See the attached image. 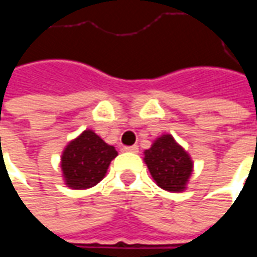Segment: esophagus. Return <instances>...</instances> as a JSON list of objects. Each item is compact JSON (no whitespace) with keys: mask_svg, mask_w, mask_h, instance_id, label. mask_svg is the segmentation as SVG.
<instances>
[{"mask_svg":"<svg viewBox=\"0 0 257 257\" xmlns=\"http://www.w3.org/2000/svg\"><path fill=\"white\" fill-rule=\"evenodd\" d=\"M123 150L129 151V153H138L139 147L138 146H126V147H123Z\"/></svg>","mask_w":257,"mask_h":257,"instance_id":"1","label":"esophagus"}]
</instances>
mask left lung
<instances>
[{
  "label": "left lung",
  "instance_id": "left-lung-1",
  "mask_svg": "<svg viewBox=\"0 0 257 257\" xmlns=\"http://www.w3.org/2000/svg\"><path fill=\"white\" fill-rule=\"evenodd\" d=\"M145 162L156 183L172 193L183 191L193 172L191 158L172 135L160 136L145 151Z\"/></svg>",
  "mask_w": 257,
  "mask_h": 257
}]
</instances>
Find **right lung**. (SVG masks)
I'll use <instances>...</instances> for the list:
<instances>
[{
	"mask_svg": "<svg viewBox=\"0 0 257 257\" xmlns=\"http://www.w3.org/2000/svg\"><path fill=\"white\" fill-rule=\"evenodd\" d=\"M118 156L112 146L86 129L71 140L62 154V172L67 187L84 190L93 187L106 176L110 162Z\"/></svg>",
	"mask_w": 257,
	"mask_h": 257,
	"instance_id": "right-lung-1",
	"label": "right lung"
}]
</instances>
